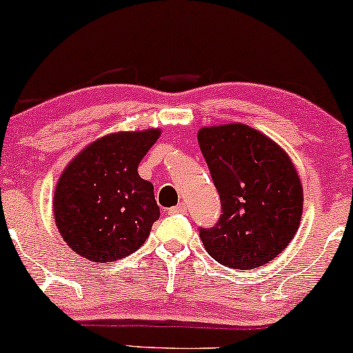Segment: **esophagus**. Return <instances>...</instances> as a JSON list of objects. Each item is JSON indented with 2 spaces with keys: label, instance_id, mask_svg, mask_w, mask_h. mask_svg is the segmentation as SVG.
<instances>
[{
  "label": "esophagus",
  "instance_id": "esophagus-1",
  "mask_svg": "<svg viewBox=\"0 0 353 353\" xmlns=\"http://www.w3.org/2000/svg\"><path fill=\"white\" fill-rule=\"evenodd\" d=\"M169 213H171V215H185L187 207L184 203H179V205H176V207L169 208Z\"/></svg>",
  "mask_w": 353,
  "mask_h": 353
}]
</instances>
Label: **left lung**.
Wrapping results in <instances>:
<instances>
[{
    "instance_id": "8db88e82",
    "label": "left lung",
    "mask_w": 353,
    "mask_h": 353,
    "mask_svg": "<svg viewBox=\"0 0 353 353\" xmlns=\"http://www.w3.org/2000/svg\"><path fill=\"white\" fill-rule=\"evenodd\" d=\"M199 145L221 200L212 228H199L207 252L230 269L248 270L279 256L303 212L296 169L270 138L243 123L208 127Z\"/></svg>"
}]
</instances>
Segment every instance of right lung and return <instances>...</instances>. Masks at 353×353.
I'll list each match as a JSON object with an SVG mask.
<instances>
[{
    "label": "right lung",
    "mask_w": 353,
    "mask_h": 353,
    "mask_svg": "<svg viewBox=\"0 0 353 353\" xmlns=\"http://www.w3.org/2000/svg\"><path fill=\"white\" fill-rule=\"evenodd\" d=\"M159 130L107 135L68 164L55 189L53 213L66 244L92 262H112L135 252L159 218L153 184L138 164Z\"/></svg>",
    "instance_id": "obj_1"
}]
</instances>
